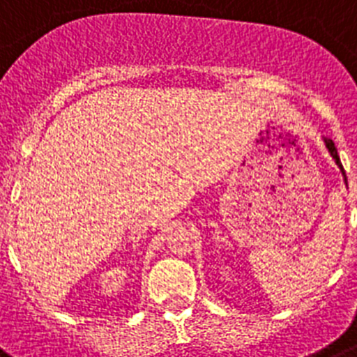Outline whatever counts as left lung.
Returning a JSON list of instances; mask_svg holds the SVG:
<instances>
[{
    "label": "left lung",
    "mask_w": 357,
    "mask_h": 357,
    "mask_svg": "<svg viewBox=\"0 0 357 357\" xmlns=\"http://www.w3.org/2000/svg\"><path fill=\"white\" fill-rule=\"evenodd\" d=\"M323 141H324V146H326V150H328V153H330V155H332V159H334L335 165H337V167H339L341 174H343L344 183H347V174H344L343 165H341V159H339V155H337V149H335L334 141H332V139H328V137H323Z\"/></svg>",
    "instance_id": "left-lung-1"
}]
</instances>
